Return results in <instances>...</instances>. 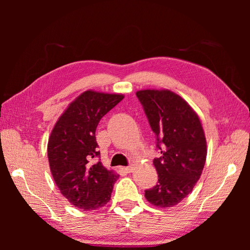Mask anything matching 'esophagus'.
<instances>
[{"instance_id": "obj_1", "label": "esophagus", "mask_w": 250, "mask_h": 250, "mask_svg": "<svg viewBox=\"0 0 250 250\" xmlns=\"http://www.w3.org/2000/svg\"><path fill=\"white\" fill-rule=\"evenodd\" d=\"M122 170H124V171H125V172H126V173H131V172H133V170H134V167H133V166H129V167H122Z\"/></svg>"}]
</instances>
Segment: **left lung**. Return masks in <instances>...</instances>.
I'll return each instance as SVG.
<instances>
[{
    "label": "left lung",
    "instance_id": "left-lung-1",
    "mask_svg": "<svg viewBox=\"0 0 250 250\" xmlns=\"http://www.w3.org/2000/svg\"><path fill=\"white\" fill-rule=\"evenodd\" d=\"M160 158L153 160L159 180L145 196L152 205L172 207L192 192L206 161V139L197 113L171 90L137 91Z\"/></svg>",
    "mask_w": 250,
    "mask_h": 250
}]
</instances>
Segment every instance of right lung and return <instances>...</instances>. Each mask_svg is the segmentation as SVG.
I'll return each mask as SVG.
<instances>
[{"mask_svg":"<svg viewBox=\"0 0 250 250\" xmlns=\"http://www.w3.org/2000/svg\"><path fill=\"white\" fill-rule=\"evenodd\" d=\"M125 98L119 94L87 90L59 117L47 146L49 167L59 191L70 204L83 210L104 206L119 175L103 163H91L100 155L96 129L105 113Z\"/></svg>","mask_w":250,"mask_h":250,"instance_id":"right-lung-1","label":"right lung"}]
</instances>
